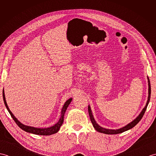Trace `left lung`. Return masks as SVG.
<instances>
[{
  "instance_id": "left-lung-1",
  "label": "left lung",
  "mask_w": 156,
  "mask_h": 156,
  "mask_svg": "<svg viewBox=\"0 0 156 156\" xmlns=\"http://www.w3.org/2000/svg\"><path fill=\"white\" fill-rule=\"evenodd\" d=\"M148 78V86H149V96H148V99H147L146 105H145V107H144V108L143 109V110H142V111L141 112V113L140 114V115H139L138 117L136 119H135L134 121H133L131 122H130V123H129L127 125L125 126L124 127L121 128L119 129H116V130H112V129H105V128L101 127V126H99L97 123V122H96L94 119L93 117V115H92V111H91L90 106H88V114H89V116H90V121L92 122V125H93V127H94L96 130H97L98 132H100V133H105V134L112 135V134H119V133H122V132L127 131V130H129V129H130L131 128H133V127H135V126L138 123V122L141 121V119H142V117H143L145 112V111H146V108L147 107L149 102H150V100L151 85H150V79H149V78Z\"/></svg>"
}]
</instances>
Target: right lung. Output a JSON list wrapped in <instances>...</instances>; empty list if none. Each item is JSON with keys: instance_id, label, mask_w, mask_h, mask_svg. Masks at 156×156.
Listing matches in <instances>:
<instances>
[{"instance_id": "right-lung-1", "label": "right lung", "mask_w": 156, "mask_h": 156, "mask_svg": "<svg viewBox=\"0 0 156 156\" xmlns=\"http://www.w3.org/2000/svg\"><path fill=\"white\" fill-rule=\"evenodd\" d=\"M2 97H3V100H4V102H5L6 107V108H7V110L9 112V113H10V115H11L12 118L13 119V120L15 121L16 125H17L21 129H23V131L28 132V133H34V134H36V135H50L57 133V132L59 131V128H60V127L62 126L63 122H64V114H65L66 109H67L68 107L69 106V105L70 104V102L72 100V98H71L68 99V100L65 102V104L64 105V106H63V108L62 110L61 117H60V119H59V120L57 122V123H56L55 125L52 126V127H51L41 129V128H35V127H29V126H27V125H25L21 123V122H20L17 120V119L15 118V116L13 115L11 111L9 110L8 105H7V104H6V102L5 100L4 90H3V91H2Z\"/></svg>"}]
</instances>
